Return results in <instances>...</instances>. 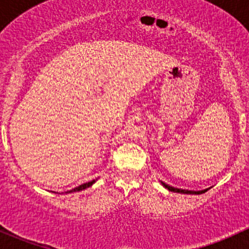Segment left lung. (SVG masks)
Segmentation results:
<instances>
[{
    "label": "left lung",
    "mask_w": 249,
    "mask_h": 249,
    "mask_svg": "<svg viewBox=\"0 0 249 249\" xmlns=\"http://www.w3.org/2000/svg\"><path fill=\"white\" fill-rule=\"evenodd\" d=\"M161 184L164 185L166 189H169L170 192H173V193H180V194H195V195H199V194H202V193L207 192V189L205 190H200V192H194V190H185V189H178V188H173L171 185L166 184V183L161 182Z\"/></svg>",
    "instance_id": "obj_1"
}]
</instances>
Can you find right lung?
<instances>
[{
  "label": "right lung",
  "instance_id": "obj_1",
  "mask_svg": "<svg viewBox=\"0 0 249 249\" xmlns=\"http://www.w3.org/2000/svg\"><path fill=\"white\" fill-rule=\"evenodd\" d=\"M95 182H96V179H92V180H90V182H88V183H84V184H80L79 187H77V188H74V189H72V190H69V192H66V194H69V193L80 192V190H84V189H87V188L91 187V185L94 184Z\"/></svg>",
  "mask_w": 249,
  "mask_h": 249
}]
</instances>
